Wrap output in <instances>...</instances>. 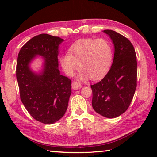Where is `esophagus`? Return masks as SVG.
<instances>
[{"mask_svg": "<svg viewBox=\"0 0 157 157\" xmlns=\"http://www.w3.org/2000/svg\"><path fill=\"white\" fill-rule=\"evenodd\" d=\"M82 88V84L78 82L73 81L72 82V89L74 90H78Z\"/></svg>", "mask_w": 157, "mask_h": 157, "instance_id": "obj_1", "label": "esophagus"}]
</instances>
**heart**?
Here are the masks:
<instances>
[{
	"mask_svg": "<svg viewBox=\"0 0 157 157\" xmlns=\"http://www.w3.org/2000/svg\"><path fill=\"white\" fill-rule=\"evenodd\" d=\"M69 52L71 54L66 53L60 58L63 71L69 76L74 75L80 63L82 78L90 75L99 79L108 72L112 63V47L104 38L80 39L73 44Z\"/></svg>",
	"mask_w": 157,
	"mask_h": 157,
	"instance_id": "b5f03b06",
	"label": "heart"
}]
</instances>
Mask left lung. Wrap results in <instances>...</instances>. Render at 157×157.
Returning <instances> with one entry per match:
<instances>
[{"label":"left lung","mask_w":157,"mask_h":157,"mask_svg":"<svg viewBox=\"0 0 157 157\" xmlns=\"http://www.w3.org/2000/svg\"><path fill=\"white\" fill-rule=\"evenodd\" d=\"M115 48L113 63L102 80L91 85L92 106L106 118H116L125 112L137 86V62L134 48L128 39L111 30H104Z\"/></svg>","instance_id":"obj_1"}]
</instances>
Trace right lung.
Here are the masks:
<instances>
[{"label": "right lung", "instance_id": "add662e5", "mask_svg": "<svg viewBox=\"0 0 157 157\" xmlns=\"http://www.w3.org/2000/svg\"><path fill=\"white\" fill-rule=\"evenodd\" d=\"M62 41L59 36L39 34L21 48L18 55L16 75L21 100L31 116L44 124L62 118L71 94V79L60 75L58 69V46ZM36 54L45 58L41 75L29 68V63Z\"/></svg>", "mask_w": 157, "mask_h": 157}]
</instances>
